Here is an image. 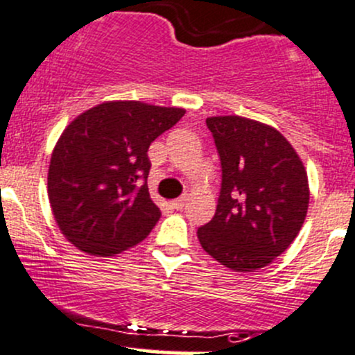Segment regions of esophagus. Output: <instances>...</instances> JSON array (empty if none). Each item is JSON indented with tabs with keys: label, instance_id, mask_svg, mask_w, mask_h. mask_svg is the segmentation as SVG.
<instances>
[{
	"label": "esophagus",
	"instance_id": "34e87169",
	"mask_svg": "<svg viewBox=\"0 0 355 355\" xmlns=\"http://www.w3.org/2000/svg\"><path fill=\"white\" fill-rule=\"evenodd\" d=\"M173 208H176V210H182V208H184V205H186V196H181V198H178V200H173Z\"/></svg>",
	"mask_w": 355,
	"mask_h": 355
}]
</instances>
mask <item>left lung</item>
<instances>
[{
	"instance_id": "obj_1",
	"label": "left lung",
	"mask_w": 355,
	"mask_h": 355,
	"mask_svg": "<svg viewBox=\"0 0 355 355\" xmlns=\"http://www.w3.org/2000/svg\"><path fill=\"white\" fill-rule=\"evenodd\" d=\"M220 157L217 210L198 229L211 258L236 272L263 268L297 237L309 205L302 160L275 128L241 116L207 119Z\"/></svg>"
}]
</instances>
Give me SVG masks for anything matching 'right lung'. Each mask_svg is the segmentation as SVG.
I'll use <instances>...</instances> for the list:
<instances>
[{
  "mask_svg": "<svg viewBox=\"0 0 355 355\" xmlns=\"http://www.w3.org/2000/svg\"><path fill=\"white\" fill-rule=\"evenodd\" d=\"M184 112L114 101L68 124L51 155L47 195L69 243L94 257H112L150 234L160 210L148 193L147 152Z\"/></svg>",
  "mask_w": 355,
  "mask_h": 355,
  "instance_id": "add662e5",
  "label": "right lung"
}]
</instances>
